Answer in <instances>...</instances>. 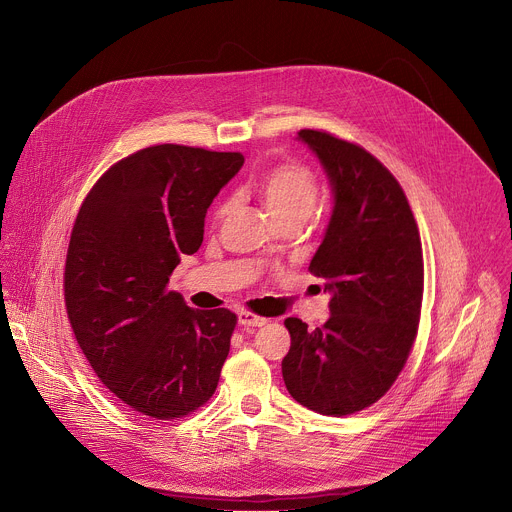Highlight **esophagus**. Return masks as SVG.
I'll return each instance as SVG.
<instances>
[{"label":"esophagus","mask_w":512,"mask_h":512,"mask_svg":"<svg viewBox=\"0 0 512 512\" xmlns=\"http://www.w3.org/2000/svg\"><path fill=\"white\" fill-rule=\"evenodd\" d=\"M266 323H268V319L258 317V315L250 313V311H240V313H238V325H240V327H262V325H266Z\"/></svg>","instance_id":"34e87169"}]
</instances>
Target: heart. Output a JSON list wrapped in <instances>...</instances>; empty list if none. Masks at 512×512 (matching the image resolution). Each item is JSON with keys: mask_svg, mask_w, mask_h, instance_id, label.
<instances>
[{"mask_svg": "<svg viewBox=\"0 0 512 512\" xmlns=\"http://www.w3.org/2000/svg\"><path fill=\"white\" fill-rule=\"evenodd\" d=\"M256 187L278 224H302L309 218L319 199L315 173L300 163H282L266 169L256 179ZM230 210V201H220L214 220L220 222Z\"/></svg>", "mask_w": 512, "mask_h": 512, "instance_id": "b5f03b06", "label": "heart"}]
</instances>
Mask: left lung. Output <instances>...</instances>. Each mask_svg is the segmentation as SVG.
<instances>
[{"label": "left lung", "instance_id": "8db88e82", "mask_svg": "<svg viewBox=\"0 0 512 512\" xmlns=\"http://www.w3.org/2000/svg\"><path fill=\"white\" fill-rule=\"evenodd\" d=\"M298 139L319 157L333 214L309 270L325 280L331 317L309 329L284 321L288 393L323 416H349L387 393L416 341L424 258L418 224L397 179L363 147L323 131Z\"/></svg>", "mask_w": 512, "mask_h": 512}]
</instances>
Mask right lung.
Instances as JSON below:
<instances>
[{
    "label": "right lung",
    "mask_w": 512,
    "mask_h": 512,
    "mask_svg": "<svg viewBox=\"0 0 512 512\" xmlns=\"http://www.w3.org/2000/svg\"><path fill=\"white\" fill-rule=\"evenodd\" d=\"M242 153L185 145L141 149L102 175L76 216L64 300L90 367L123 403L155 420L206 403L230 353L236 315L189 309L167 282Z\"/></svg>",
    "instance_id": "obj_1"
}]
</instances>
